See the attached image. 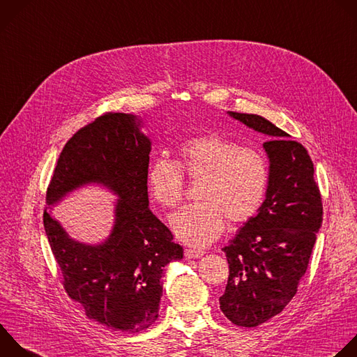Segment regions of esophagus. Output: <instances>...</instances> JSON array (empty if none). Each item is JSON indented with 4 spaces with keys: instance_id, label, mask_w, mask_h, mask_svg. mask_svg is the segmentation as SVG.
<instances>
[{
    "instance_id": "obj_1",
    "label": "esophagus",
    "mask_w": 357,
    "mask_h": 357,
    "mask_svg": "<svg viewBox=\"0 0 357 357\" xmlns=\"http://www.w3.org/2000/svg\"><path fill=\"white\" fill-rule=\"evenodd\" d=\"M204 255L203 251H199V250H185V257L188 259H197V258H202Z\"/></svg>"
}]
</instances>
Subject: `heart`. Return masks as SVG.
I'll use <instances>...</instances> for the list:
<instances>
[{"label": "heart", "mask_w": 357, "mask_h": 357, "mask_svg": "<svg viewBox=\"0 0 357 357\" xmlns=\"http://www.w3.org/2000/svg\"><path fill=\"white\" fill-rule=\"evenodd\" d=\"M199 179L197 202L183 207L169 220L176 238L195 248L213 244L221 235L225 218L250 220L261 207L269 182L268 161L258 150L217 133L186 140L179 147V161L160 157L147 171L151 196L162 207H175L183 193V175Z\"/></svg>", "instance_id": "obj_1"}]
</instances>
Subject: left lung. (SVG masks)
<instances>
[{
	"label": "left lung",
	"mask_w": 357,
	"mask_h": 357,
	"mask_svg": "<svg viewBox=\"0 0 357 357\" xmlns=\"http://www.w3.org/2000/svg\"><path fill=\"white\" fill-rule=\"evenodd\" d=\"M268 136L265 200L224 247L229 275L220 310L235 325L258 326L291 301L322 224V203L307 150L259 114L227 112Z\"/></svg>",
	"instance_id": "8db88e82"
}]
</instances>
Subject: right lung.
Instances as JSON below:
<instances>
[{
    "mask_svg": "<svg viewBox=\"0 0 357 357\" xmlns=\"http://www.w3.org/2000/svg\"><path fill=\"white\" fill-rule=\"evenodd\" d=\"M130 113H106L64 146L47 188L45 231L68 296L85 315L109 329L137 333L158 318L164 268L183 258L171 231L150 210L147 171L151 140ZM89 184L117 197L111 234L99 245L81 243L51 207Z\"/></svg>",
    "mask_w": 357,
    "mask_h": 357,
    "instance_id": "1",
    "label": "right lung"
}]
</instances>
